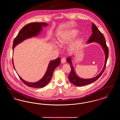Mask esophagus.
<instances>
[{
    "label": "esophagus",
    "mask_w": 120,
    "mask_h": 120,
    "mask_svg": "<svg viewBox=\"0 0 120 120\" xmlns=\"http://www.w3.org/2000/svg\"><path fill=\"white\" fill-rule=\"evenodd\" d=\"M66 62V57H63L61 59V63H64Z\"/></svg>",
    "instance_id": "34e87169"
}]
</instances>
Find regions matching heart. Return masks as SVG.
I'll return each mask as SVG.
<instances>
[{
  "label": "heart",
  "mask_w": 120,
  "mask_h": 120,
  "mask_svg": "<svg viewBox=\"0 0 120 120\" xmlns=\"http://www.w3.org/2000/svg\"><path fill=\"white\" fill-rule=\"evenodd\" d=\"M75 35V31H71V32H69L68 33H67L66 34H64L63 35H62L61 37H60L59 39V41L61 43H64L68 40H69L71 39V38L73 37Z\"/></svg>",
  "instance_id": "1"
}]
</instances>
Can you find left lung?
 <instances>
[{
  "instance_id": "obj_1",
  "label": "left lung",
  "mask_w": 120,
  "mask_h": 120,
  "mask_svg": "<svg viewBox=\"0 0 120 120\" xmlns=\"http://www.w3.org/2000/svg\"><path fill=\"white\" fill-rule=\"evenodd\" d=\"M92 29L93 33L91 35L89 39L87 41V43H91V42L96 41L97 43H99L100 45H101L105 53V57H105V65L102 71L100 72L99 74L97 76L90 79H84L79 77L76 75L75 72L73 67L72 65V63L71 62V58L70 57H68L67 58V61L68 63L71 64L70 66L71 67V71L68 76L69 81L73 85H74L75 86H86V85L92 83L95 81H96V80H98L101 76V75H102L103 72L104 71V70L106 66L108 58L109 57V48H108V47L107 45L106 42L103 34L97 28L96 25L94 23H92Z\"/></svg>"
}]
</instances>
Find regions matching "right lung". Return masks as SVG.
Instances as JSON below:
<instances>
[{
  "mask_svg": "<svg viewBox=\"0 0 120 120\" xmlns=\"http://www.w3.org/2000/svg\"><path fill=\"white\" fill-rule=\"evenodd\" d=\"M48 25V24L45 22H31L25 25L20 30L17 36L13 40L12 45L13 50L16 46L23 41V40L32 36H36L38 34L40 31L42 30V26H46ZM60 60L61 58L60 57H57V59L51 61L49 63L47 70L44 77L40 81L36 83L27 82L24 80L19 75L18 76L23 83L29 87L37 88L44 87L51 80L53 71L60 65L61 62ZM12 62L13 66L14 68L15 69L13 65V60H12Z\"/></svg>",
  "mask_w": 120,
  "mask_h": 120,
  "instance_id": "right-lung-1",
  "label": "right lung"
}]
</instances>
